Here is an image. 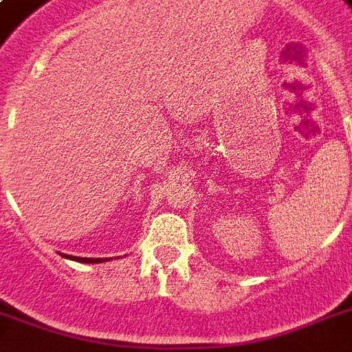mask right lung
I'll use <instances>...</instances> for the list:
<instances>
[{"mask_svg":"<svg viewBox=\"0 0 352 352\" xmlns=\"http://www.w3.org/2000/svg\"><path fill=\"white\" fill-rule=\"evenodd\" d=\"M63 257H67V259H74V261H78V263H102V261H107V257L106 259H100V257H73V256H63Z\"/></svg>","mask_w":352,"mask_h":352,"instance_id":"add662e5","label":"right lung"}]
</instances>
